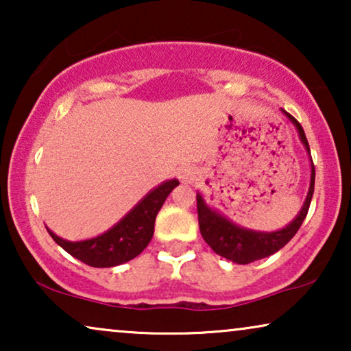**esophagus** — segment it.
Wrapping results in <instances>:
<instances>
[{
	"mask_svg": "<svg viewBox=\"0 0 351 351\" xmlns=\"http://www.w3.org/2000/svg\"><path fill=\"white\" fill-rule=\"evenodd\" d=\"M195 177H196V172L191 169V167H185V169L180 171V179L184 182L195 180Z\"/></svg>",
	"mask_w": 351,
	"mask_h": 351,
	"instance_id": "esophagus-1",
	"label": "esophagus"
}]
</instances>
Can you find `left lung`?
<instances>
[{
	"instance_id": "obj_1",
	"label": "left lung",
	"mask_w": 351,
	"mask_h": 351,
	"mask_svg": "<svg viewBox=\"0 0 351 351\" xmlns=\"http://www.w3.org/2000/svg\"><path fill=\"white\" fill-rule=\"evenodd\" d=\"M282 113L289 118V121L294 124L302 143H304L305 150L310 153L308 141H306L304 128L300 126V123L289 114L285 110H281ZM311 158V155H310ZM315 191V166L311 161V177H310V189L306 193L305 203L302 206L300 213L297 214V217L292 220L289 225H286L285 228L278 230V232H254V230H247L239 227V225L233 223L232 220H228L225 215H222L217 210L209 208L206 204L203 195L196 193V208H198V222H199V232L201 237L206 243L209 244L210 249L219 256H222L228 261L239 265H246V263L261 261L271 254L280 251L281 247H285L287 243L291 241L292 237L299 232L302 222L306 217L308 213L311 198H313Z\"/></svg>"
}]
</instances>
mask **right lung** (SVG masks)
Instances as JSON below:
<instances>
[{"label": "right lung", "mask_w": 351, "mask_h": 351, "mask_svg": "<svg viewBox=\"0 0 351 351\" xmlns=\"http://www.w3.org/2000/svg\"><path fill=\"white\" fill-rule=\"evenodd\" d=\"M177 185V179L162 182L143 196L117 225L95 238L66 241L52 233L49 228L47 232L62 249L86 265L95 268L121 265L137 257L152 241L156 214Z\"/></svg>", "instance_id": "add662e5"}]
</instances>
